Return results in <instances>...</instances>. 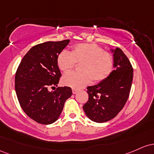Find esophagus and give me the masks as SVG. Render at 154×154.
I'll list each match as a JSON object with an SVG mask.
<instances>
[{
  "mask_svg": "<svg viewBox=\"0 0 154 154\" xmlns=\"http://www.w3.org/2000/svg\"><path fill=\"white\" fill-rule=\"evenodd\" d=\"M72 94H76V93L78 92V90L75 89H72Z\"/></svg>",
  "mask_w": 154,
  "mask_h": 154,
  "instance_id": "obj_1",
  "label": "esophagus"
}]
</instances>
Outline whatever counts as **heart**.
<instances>
[{
  "mask_svg": "<svg viewBox=\"0 0 154 154\" xmlns=\"http://www.w3.org/2000/svg\"><path fill=\"white\" fill-rule=\"evenodd\" d=\"M58 68L68 72L76 63H82V72H69L63 75L62 82L65 86L81 89L94 81L103 82L110 75L113 69V56L95 44L82 43L72 47L71 51H62L57 58Z\"/></svg>",
  "mask_w": 154,
  "mask_h": 154,
  "instance_id": "1",
  "label": "heart"
}]
</instances>
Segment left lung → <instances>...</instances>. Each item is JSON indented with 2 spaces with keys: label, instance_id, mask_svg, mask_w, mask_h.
I'll return each mask as SVG.
<instances>
[{
  "label": "left lung",
  "instance_id": "obj_1",
  "mask_svg": "<svg viewBox=\"0 0 154 154\" xmlns=\"http://www.w3.org/2000/svg\"><path fill=\"white\" fill-rule=\"evenodd\" d=\"M112 51L115 70L104 81L88 86L89 100L83 106L88 118L97 123L116 116L127 103L132 86L133 68L129 59L118 47Z\"/></svg>",
  "mask_w": 154,
  "mask_h": 154
}]
</instances>
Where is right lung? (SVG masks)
<instances>
[{"instance_id": "obj_1", "label": "right lung", "mask_w": 154, "mask_h": 154, "mask_svg": "<svg viewBox=\"0 0 154 154\" xmlns=\"http://www.w3.org/2000/svg\"><path fill=\"white\" fill-rule=\"evenodd\" d=\"M70 40L47 41L32 47L22 58L15 74V91L24 112L35 122L50 124L57 120L71 88L57 87L61 72L57 58Z\"/></svg>"}]
</instances>
